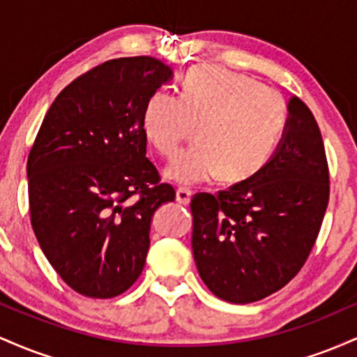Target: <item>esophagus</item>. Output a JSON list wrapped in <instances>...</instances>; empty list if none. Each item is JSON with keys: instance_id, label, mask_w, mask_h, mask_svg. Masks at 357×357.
Returning a JSON list of instances; mask_svg holds the SVG:
<instances>
[{"instance_id": "obj_1", "label": "esophagus", "mask_w": 357, "mask_h": 357, "mask_svg": "<svg viewBox=\"0 0 357 357\" xmlns=\"http://www.w3.org/2000/svg\"><path fill=\"white\" fill-rule=\"evenodd\" d=\"M191 196H192V191L188 190V188H178V190H176V202L178 203L190 204Z\"/></svg>"}]
</instances>
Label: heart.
<instances>
[{
	"instance_id": "1",
	"label": "heart",
	"mask_w": 357,
	"mask_h": 357,
	"mask_svg": "<svg viewBox=\"0 0 357 357\" xmlns=\"http://www.w3.org/2000/svg\"><path fill=\"white\" fill-rule=\"evenodd\" d=\"M285 122L280 92L221 67L188 73L181 96L158 90L142 114L146 139L165 158L177 153L192 126L200 127V146L166 167V178L186 186L255 176L272 158Z\"/></svg>"
}]
</instances>
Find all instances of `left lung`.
Listing matches in <instances>:
<instances>
[{
    "instance_id": "1",
    "label": "left lung",
    "mask_w": 357,
    "mask_h": 357,
    "mask_svg": "<svg viewBox=\"0 0 357 357\" xmlns=\"http://www.w3.org/2000/svg\"><path fill=\"white\" fill-rule=\"evenodd\" d=\"M329 203V166L312 112L298 97L275 154L252 178L191 199L199 277L233 304L285 287L310 255Z\"/></svg>"
}]
</instances>
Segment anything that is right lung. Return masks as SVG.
<instances>
[{"instance_id": "1", "label": "right lung", "mask_w": 357, "mask_h": 357, "mask_svg": "<svg viewBox=\"0 0 357 357\" xmlns=\"http://www.w3.org/2000/svg\"><path fill=\"white\" fill-rule=\"evenodd\" d=\"M173 77L153 56L97 65L56 96L28 154L31 227L55 272L85 297L124 294L142 273L151 218L174 202L146 158L142 114Z\"/></svg>"}]
</instances>
